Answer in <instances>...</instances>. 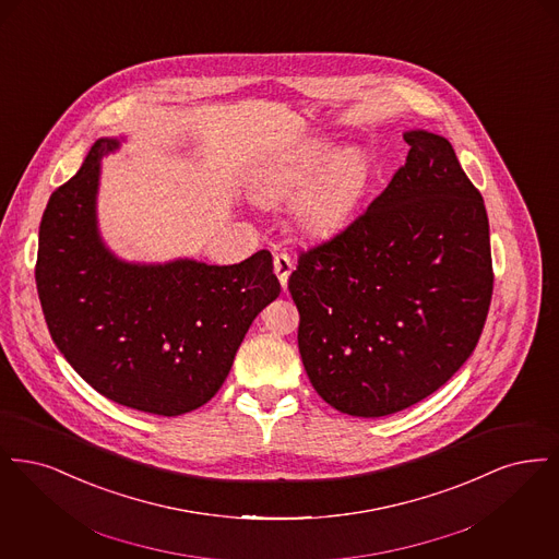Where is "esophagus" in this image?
<instances>
[{"instance_id": "esophagus-1", "label": "esophagus", "mask_w": 559, "mask_h": 559, "mask_svg": "<svg viewBox=\"0 0 559 559\" xmlns=\"http://www.w3.org/2000/svg\"><path fill=\"white\" fill-rule=\"evenodd\" d=\"M293 270V260L289 253L281 251V253H274V274L278 276L283 289L287 287V281H289V274Z\"/></svg>"}]
</instances>
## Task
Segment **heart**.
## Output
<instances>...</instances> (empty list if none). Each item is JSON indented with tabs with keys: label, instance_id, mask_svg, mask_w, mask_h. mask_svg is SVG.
<instances>
[{
	"label": "heart",
	"instance_id": "obj_1",
	"mask_svg": "<svg viewBox=\"0 0 559 559\" xmlns=\"http://www.w3.org/2000/svg\"><path fill=\"white\" fill-rule=\"evenodd\" d=\"M365 160L356 151L331 157V146L310 142L293 157L267 169L258 182L264 201H285L295 192L293 217L308 235L322 237L337 230L354 210L365 188Z\"/></svg>",
	"mask_w": 559,
	"mask_h": 559
}]
</instances>
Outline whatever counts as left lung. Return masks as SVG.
Returning a JSON list of instances; mask_svg holds the SVG:
<instances>
[{
    "mask_svg": "<svg viewBox=\"0 0 559 559\" xmlns=\"http://www.w3.org/2000/svg\"><path fill=\"white\" fill-rule=\"evenodd\" d=\"M411 146L385 190L331 239L299 251L289 293L320 399L385 417L442 388L478 346L492 299L484 199L451 142Z\"/></svg>",
    "mask_w": 559,
    "mask_h": 559,
    "instance_id": "1",
    "label": "left lung"
}]
</instances>
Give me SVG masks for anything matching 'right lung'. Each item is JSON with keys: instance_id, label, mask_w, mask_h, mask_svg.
Here are the masks:
<instances>
[{"instance_id": "right-lung-1", "label": "right lung", "mask_w": 559, "mask_h": 559, "mask_svg": "<svg viewBox=\"0 0 559 559\" xmlns=\"http://www.w3.org/2000/svg\"><path fill=\"white\" fill-rule=\"evenodd\" d=\"M98 140L80 171L56 188L39 224L35 283L53 344L105 399L160 417L215 396L253 319L281 283L262 249L233 266L180 260L133 266L96 233Z\"/></svg>"}]
</instances>
